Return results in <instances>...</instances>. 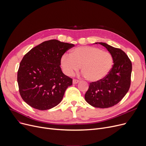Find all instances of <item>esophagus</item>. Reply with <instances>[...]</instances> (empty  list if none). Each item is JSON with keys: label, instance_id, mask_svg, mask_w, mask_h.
Wrapping results in <instances>:
<instances>
[{"label": "esophagus", "instance_id": "34e87169", "mask_svg": "<svg viewBox=\"0 0 146 146\" xmlns=\"http://www.w3.org/2000/svg\"><path fill=\"white\" fill-rule=\"evenodd\" d=\"M79 82V80H77V79H73V84H77V83H78Z\"/></svg>", "mask_w": 146, "mask_h": 146}]
</instances>
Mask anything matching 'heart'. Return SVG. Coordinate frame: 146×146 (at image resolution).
Here are the masks:
<instances>
[{
    "mask_svg": "<svg viewBox=\"0 0 146 146\" xmlns=\"http://www.w3.org/2000/svg\"><path fill=\"white\" fill-rule=\"evenodd\" d=\"M113 63L110 52L91 46L76 48L70 55L61 58V66L66 75H73L81 67L82 72L90 82L103 79L110 72Z\"/></svg>",
    "mask_w": 146,
    "mask_h": 146,
    "instance_id": "heart-1",
    "label": "heart"
}]
</instances>
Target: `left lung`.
I'll return each instance as SVG.
<instances>
[{"label": "left lung", "mask_w": 146, "mask_h": 146, "mask_svg": "<svg viewBox=\"0 0 146 146\" xmlns=\"http://www.w3.org/2000/svg\"><path fill=\"white\" fill-rule=\"evenodd\" d=\"M99 44L111 54L113 64L109 73L103 79L90 83L85 98L92 106L106 108L117 104L128 92L131 85L132 63L122 50L106 43Z\"/></svg>", "instance_id": "8db88e82"}]
</instances>
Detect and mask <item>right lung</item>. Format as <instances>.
I'll use <instances>...</instances> for the list:
<instances>
[{"label": "right lung", "instance_id": "right-lung-1", "mask_svg": "<svg viewBox=\"0 0 146 146\" xmlns=\"http://www.w3.org/2000/svg\"><path fill=\"white\" fill-rule=\"evenodd\" d=\"M74 45L46 41L28 51L19 64L17 81L21 98L39 110H47L62 100L73 79L61 70V58Z\"/></svg>", "mask_w": 146, "mask_h": 146}]
</instances>
